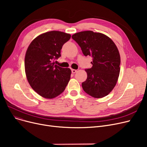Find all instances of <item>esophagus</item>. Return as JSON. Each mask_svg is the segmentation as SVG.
I'll return each instance as SVG.
<instances>
[{
	"mask_svg": "<svg viewBox=\"0 0 147 147\" xmlns=\"http://www.w3.org/2000/svg\"><path fill=\"white\" fill-rule=\"evenodd\" d=\"M71 72H72V73H75L77 72V70H76V69H72Z\"/></svg>",
	"mask_w": 147,
	"mask_h": 147,
	"instance_id": "esophagus-1",
	"label": "esophagus"
}]
</instances>
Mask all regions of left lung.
I'll list each match as a JSON object with an SVG mask.
<instances>
[{"label":"left lung","instance_id":"left-lung-1","mask_svg":"<svg viewBox=\"0 0 147 147\" xmlns=\"http://www.w3.org/2000/svg\"><path fill=\"white\" fill-rule=\"evenodd\" d=\"M84 56L93 58L90 68L86 69L87 79L82 83L84 91L96 98L109 95L117 83L120 73V56L116 45L110 37L92 31L72 36Z\"/></svg>","mask_w":147,"mask_h":147}]
</instances>
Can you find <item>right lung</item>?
Returning a JSON list of instances; mask_svg holds the SVG:
<instances>
[{
    "mask_svg": "<svg viewBox=\"0 0 147 147\" xmlns=\"http://www.w3.org/2000/svg\"><path fill=\"white\" fill-rule=\"evenodd\" d=\"M71 35L58 31L43 33L31 42L26 51L24 65L27 80L32 89L43 98H55L65 90L71 69L55 65L63 45Z\"/></svg>",
    "mask_w": 147,
    "mask_h": 147,
    "instance_id": "right-lung-1",
    "label": "right lung"
}]
</instances>
